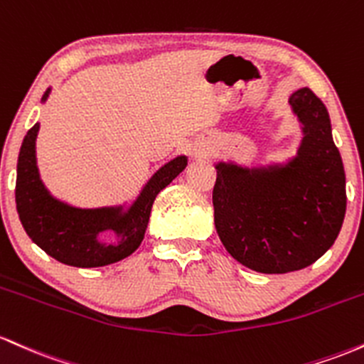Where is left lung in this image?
Here are the masks:
<instances>
[{"label": "left lung", "instance_id": "8db88e82", "mask_svg": "<svg viewBox=\"0 0 364 364\" xmlns=\"http://www.w3.org/2000/svg\"><path fill=\"white\" fill-rule=\"evenodd\" d=\"M303 139L285 163H215V227L234 259L259 273L313 264L336 242L346 215V173L325 105L309 87L289 96Z\"/></svg>", "mask_w": 364, "mask_h": 364}]
</instances>
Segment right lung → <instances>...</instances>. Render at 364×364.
I'll list each match as a JSON object with an SVG mask.
<instances>
[{"label":"right lung","mask_w":364,"mask_h":364,"mask_svg":"<svg viewBox=\"0 0 364 364\" xmlns=\"http://www.w3.org/2000/svg\"><path fill=\"white\" fill-rule=\"evenodd\" d=\"M51 87L43 94L46 103ZM39 124L23 137L17 163L15 203L18 218L32 242L51 258L77 268H96L127 258L141 246L156 196L187 166V156L173 158L160 166L132 204L103 208H77L51 196L41 181L36 139ZM116 237L108 243L102 235Z\"/></svg>","instance_id":"obj_1"}]
</instances>
